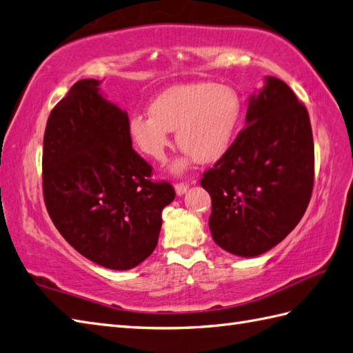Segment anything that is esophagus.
<instances>
[{"label":"esophagus","instance_id":"esophagus-1","mask_svg":"<svg viewBox=\"0 0 353 353\" xmlns=\"http://www.w3.org/2000/svg\"><path fill=\"white\" fill-rule=\"evenodd\" d=\"M188 190H190V185H188V183H177V185L174 186V191H176V194H177L179 196H182L183 194H186Z\"/></svg>","mask_w":353,"mask_h":353}]
</instances>
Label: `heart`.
Instances as JSON below:
<instances>
[{
    "instance_id": "b5f03b06",
    "label": "heart",
    "mask_w": 353,
    "mask_h": 353,
    "mask_svg": "<svg viewBox=\"0 0 353 353\" xmlns=\"http://www.w3.org/2000/svg\"><path fill=\"white\" fill-rule=\"evenodd\" d=\"M149 112L150 116L135 114L129 119L130 141L144 157L162 162L171 147L170 132L176 130L183 157L173 162L171 171L182 174L195 159L212 163L224 157L239 129L243 103L232 85L190 83L163 90Z\"/></svg>"
}]
</instances>
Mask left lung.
<instances>
[{"instance_id": "obj_1", "label": "left lung", "mask_w": 353, "mask_h": 353, "mask_svg": "<svg viewBox=\"0 0 353 353\" xmlns=\"http://www.w3.org/2000/svg\"><path fill=\"white\" fill-rule=\"evenodd\" d=\"M313 179L308 111L284 81L266 77L250 97L245 129L201 179L214 241L239 257L274 248L304 216Z\"/></svg>"}]
</instances>
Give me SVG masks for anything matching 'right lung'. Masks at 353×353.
Returning a JSON list of instances; mask_svg holds the SVG:
<instances>
[{
  "label": "right lung",
  "instance_id": "add662e5",
  "mask_svg": "<svg viewBox=\"0 0 353 353\" xmlns=\"http://www.w3.org/2000/svg\"><path fill=\"white\" fill-rule=\"evenodd\" d=\"M81 79L49 114L43 137V196L57 230L88 260L128 270L158 245L173 186L152 182L132 149L128 112Z\"/></svg>",
  "mask_w": 353,
  "mask_h": 353
}]
</instances>
